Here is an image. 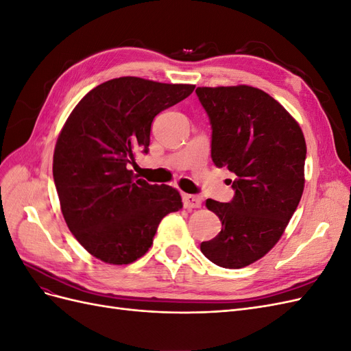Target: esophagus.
Masks as SVG:
<instances>
[{
  "instance_id": "34e87169",
  "label": "esophagus",
  "mask_w": 351,
  "mask_h": 351,
  "mask_svg": "<svg viewBox=\"0 0 351 351\" xmlns=\"http://www.w3.org/2000/svg\"><path fill=\"white\" fill-rule=\"evenodd\" d=\"M183 205L187 209L200 208L202 197L200 196H195V195H183Z\"/></svg>"
}]
</instances>
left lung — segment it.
<instances>
[{"instance_id":"1","label":"left lung","mask_w":351,"mask_h":351,"mask_svg":"<svg viewBox=\"0 0 351 351\" xmlns=\"http://www.w3.org/2000/svg\"><path fill=\"white\" fill-rule=\"evenodd\" d=\"M196 95L212 127V161L236 176L231 202L206 200L222 228L200 250L218 267L244 268L277 244L299 205L304 136L282 105L258 88H197Z\"/></svg>"}]
</instances>
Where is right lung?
Masks as SVG:
<instances>
[{"label":"right lung","mask_w":351,"mask_h":351,"mask_svg":"<svg viewBox=\"0 0 351 351\" xmlns=\"http://www.w3.org/2000/svg\"><path fill=\"white\" fill-rule=\"evenodd\" d=\"M193 90L195 84L119 77L84 95L69 115L52 174L66 224L92 256L112 265L137 261L161 219L183 208L174 187L136 178L129 164L149 151L155 117Z\"/></svg>","instance_id":"obj_1"}]
</instances>
